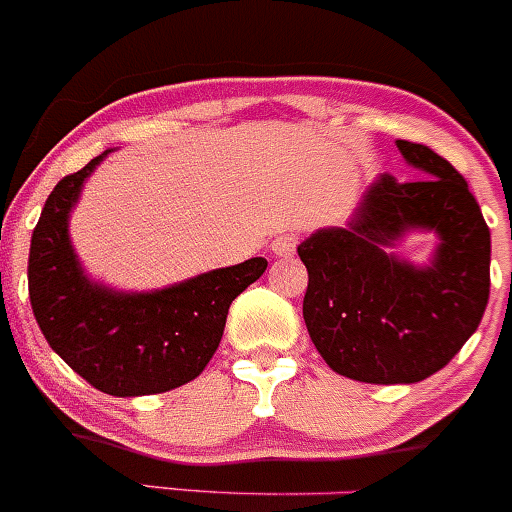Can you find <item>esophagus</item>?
Segmentation results:
<instances>
[{
	"instance_id": "esophagus-1",
	"label": "esophagus",
	"mask_w": 512,
	"mask_h": 512,
	"mask_svg": "<svg viewBox=\"0 0 512 512\" xmlns=\"http://www.w3.org/2000/svg\"><path fill=\"white\" fill-rule=\"evenodd\" d=\"M297 240H300V237L292 235V232H280V235L272 240L270 247L277 257H290V255H295Z\"/></svg>"
}]
</instances>
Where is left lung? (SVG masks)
Here are the masks:
<instances>
[{
	"label": "left lung",
	"instance_id": "1",
	"mask_svg": "<svg viewBox=\"0 0 512 512\" xmlns=\"http://www.w3.org/2000/svg\"><path fill=\"white\" fill-rule=\"evenodd\" d=\"M423 172L413 182L380 175L347 227L307 237L302 317L322 360L372 385L420 382L443 370L478 330L490 295V230L468 182L430 147L398 140ZM428 229L441 245L415 268L384 247Z\"/></svg>",
	"mask_w": 512,
	"mask_h": 512
}]
</instances>
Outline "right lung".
<instances>
[{
	"label": "right lung",
	"mask_w": 512,
	"mask_h": 512,
	"mask_svg": "<svg viewBox=\"0 0 512 512\" xmlns=\"http://www.w3.org/2000/svg\"><path fill=\"white\" fill-rule=\"evenodd\" d=\"M112 150L62 177L29 245V302L49 347L92 388L114 398L175 390L195 380L225 330L232 300L260 280L265 257L155 292H117L84 275L69 242V212Z\"/></svg>",
	"instance_id": "add662e5"
}]
</instances>
